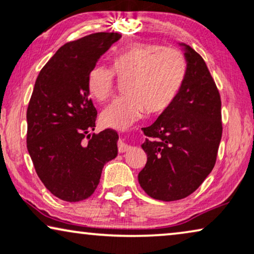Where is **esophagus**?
I'll return each mask as SVG.
<instances>
[{
    "instance_id": "34e87169",
    "label": "esophagus",
    "mask_w": 254,
    "mask_h": 254,
    "mask_svg": "<svg viewBox=\"0 0 254 254\" xmlns=\"http://www.w3.org/2000/svg\"><path fill=\"white\" fill-rule=\"evenodd\" d=\"M130 149V145H128L127 143H125L123 140L119 141V143H118V151L120 152V154H123V152H126Z\"/></svg>"
}]
</instances>
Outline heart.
Returning a JSON list of instances; mask_svg holds the SVG:
<instances>
[{
	"mask_svg": "<svg viewBox=\"0 0 254 254\" xmlns=\"http://www.w3.org/2000/svg\"><path fill=\"white\" fill-rule=\"evenodd\" d=\"M187 64L182 52L148 43L128 45L111 59V69L96 64L90 69L86 86L98 102L114 91L116 78L125 81L126 96L103 111L102 124L126 129L149 114L163 113L171 106L186 77Z\"/></svg>",
	"mask_w": 254,
	"mask_h": 254,
	"instance_id": "1",
	"label": "heart"
}]
</instances>
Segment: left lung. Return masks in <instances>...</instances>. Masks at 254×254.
<instances>
[{"label": "left lung", "instance_id": "obj_1", "mask_svg": "<svg viewBox=\"0 0 254 254\" xmlns=\"http://www.w3.org/2000/svg\"><path fill=\"white\" fill-rule=\"evenodd\" d=\"M186 77L171 106L151 126L142 144L147 164L138 183L149 196L176 201L197 190L214 169L222 137L221 96L206 62L189 45Z\"/></svg>", "mask_w": 254, "mask_h": 254}]
</instances>
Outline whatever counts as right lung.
Segmentation results:
<instances>
[{"label": "right lung", "instance_id": "obj_1", "mask_svg": "<svg viewBox=\"0 0 254 254\" xmlns=\"http://www.w3.org/2000/svg\"><path fill=\"white\" fill-rule=\"evenodd\" d=\"M121 38L98 32L69 41L38 75L27 106V150L45 187L59 199L91 196L104 165L118 155V133L91 134L97 110L86 78L98 59Z\"/></svg>", "mask_w": 254, "mask_h": 254}]
</instances>
